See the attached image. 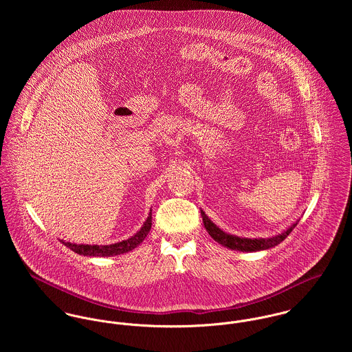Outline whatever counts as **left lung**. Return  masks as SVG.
I'll list each match as a JSON object with an SVG mask.
<instances>
[{"label":"left lung","instance_id":"left-lung-1","mask_svg":"<svg viewBox=\"0 0 352 352\" xmlns=\"http://www.w3.org/2000/svg\"><path fill=\"white\" fill-rule=\"evenodd\" d=\"M201 218H203V223L206 230L208 232V234L221 245L229 248V250H236V251L241 252H256L264 251L268 248H272L278 244H280L290 233L292 230L297 226V223H294L293 226H290L286 232H283L279 236L271 237V239H241V237H236L232 234L225 233L223 230H221L217 225H214L208 217L201 210Z\"/></svg>","mask_w":352,"mask_h":352}]
</instances>
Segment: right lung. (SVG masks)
<instances>
[{
    "label": "right lung",
    "instance_id": "obj_1",
    "mask_svg": "<svg viewBox=\"0 0 352 352\" xmlns=\"http://www.w3.org/2000/svg\"><path fill=\"white\" fill-rule=\"evenodd\" d=\"M151 229V212L149 214L146 222L144 223V226L141 228V230L129 240H124V241H120L116 244H111V245H82V244H72V243H65V241H62V244H65L72 251L76 252L78 254H84V256H100V257L101 256H116V254L133 251L135 247H138L146 239Z\"/></svg>",
    "mask_w": 352,
    "mask_h": 352
}]
</instances>
